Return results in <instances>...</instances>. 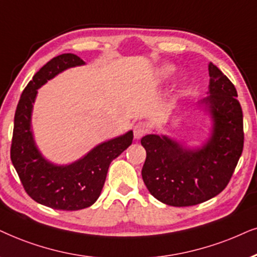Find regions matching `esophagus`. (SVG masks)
Returning a JSON list of instances; mask_svg holds the SVG:
<instances>
[{"label": "esophagus", "instance_id": "esophagus-1", "mask_svg": "<svg viewBox=\"0 0 257 257\" xmlns=\"http://www.w3.org/2000/svg\"><path fill=\"white\" fill-rule=\"evenodd\" d=\"M148 131V126L144 122H139L134 125V138L136 140L141 139L142 136L146 135V133Z\"/></svg>", "mask_w": 257, "mask_h": 257}]
</instances>
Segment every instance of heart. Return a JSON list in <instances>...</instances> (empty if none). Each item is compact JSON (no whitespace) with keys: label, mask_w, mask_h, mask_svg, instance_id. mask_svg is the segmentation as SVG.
Listing matches in <instances>:
<instances>
[{"label":"heart","mask_w":257,"mask_h":257,"mask_svg":"<svg viewBox=\"0 0 257 257\" xmlns=\"http://www.w3.org/2000/svg\"><path fill=\"white\" fill-rule=\"evenodd\" d=\"M174 72V67L172 66V65H166V66H164L161 69V71H160V74L162 77H170L172 73Z\"/></svg>","instance_id":"1"}]
</instances>
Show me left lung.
I'll use <instances>...</instances> for the list:
<instances>
[{
  "instance_id": "8db88e82",
  "label": "left lung",
  "mask_w": 257,
  "mask_h": 257,
  "mask_svg": "<svg viewBox=\"0 0 257 257\" xmlns=\"http://www.w3.org/2000/svg\"><path fill=\"white\" fill-rule=\"evenodd\" d=\"M209 95L199 104L212 118L210 139L201 147L187 148L166 135H146L147 153L142 179L148 191L171 206H192L219 194L239 160L244 133L237 91L216 65L209 64Z\"/></svg>"
}]
</instances>
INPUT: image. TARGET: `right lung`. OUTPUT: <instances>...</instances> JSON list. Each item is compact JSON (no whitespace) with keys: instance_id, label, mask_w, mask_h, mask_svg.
<instances>
[{"instance_id":"obj_1","label":"right lung","mask_w":257,"mask_h":257,"mask_svg":"<svg viewBox=\"0 0 257 257\" xmlns=\"http://www.w3.org/2000/svg\"><path fill=\"white\" fill-rule=\"evenodd\" d=\"M85 63L72 53L51 59L34 74L19 100L11 147L13 166L32 199L56 210L76 211L98 199L113 159L133 142V132L103 142L82 159L59 166L46 160L35 145L32 133V110L38 89L63 71Z\"/></svg>"}]
</instances>
